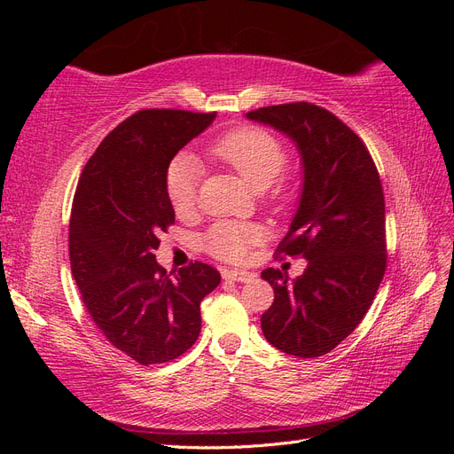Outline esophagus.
I'll return each mask as SVG.
<instances>
[{
  "label": "esophagus",
  "instance_id": "34e87169",
  "mask_svg": "<svg viewBox=\"0 0 454 454\" xmlns=\"http://www.w3.org/2000/svg\"><path fill=\"white\" fill-rule=\"evenodd\" d=\"M223 278L229 282H250L254 278V274L244 270H225Z\"/></svg>",
  "mask_w": 454,
  "mask_h": 454
}]
</instances>
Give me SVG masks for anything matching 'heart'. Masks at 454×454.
Returning <instances> with one entry per match:
<instances>
[{
  "mask_svg": "<svg viewBox=\"0 0 454 454\" xmlns=\"http://www.w3.org/2000/svg\"><path fill=\"white\" fill-rule=\"evenodd\" d=\"M210 155L235 170L244 184L255 191L272 185L286 160L282 142L269 130L257 127H242L219 136L210 145ZM199 180L200 164L193 155L182 153L168 164L164 187L177 215L193 212ZM259 240L261 231L255 225L225 222L208 231V235L204 237V246L215 257L237 263L246 257L250 246Z\"/></svg>",
  "mask_w": 454,
  "mask_h": 454,
  "instance_id": "heart-1",
  "label": "heart"
}]
</instances>
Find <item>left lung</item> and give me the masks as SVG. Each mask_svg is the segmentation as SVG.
Here are the masks:
<instances>
[{
    "label": "left lung",
    "mask_w": 454,
    "mask_h": 454,
    "mask_svg": "<svg viewBox=\"0 0 454 454\" xmlns=\"http://www.w3.org/2000/svg\"><path fill=\"white\" fill-rule=\"evenodd\" d=\"M246 119L290 138L303 185L280 252L307 259L301 277L265 269L274 290L261 329L297 358L333 350L362 322L387 267L384 195L364 142L327 109L309 102L255 109Z\"/></svg>",
    "instance_id": "left-lung-1"
}]
</instances>
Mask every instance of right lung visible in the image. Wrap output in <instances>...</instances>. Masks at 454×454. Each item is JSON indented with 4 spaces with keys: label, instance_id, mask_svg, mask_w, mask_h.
I'll list each match as a JSON object with an SVG mask.
<instances>
[{
    "label": "right lung",
    "instance_id": "obj_1",
    "mask_svg": "<svg viewBox=\"0 0 454 454\" xmlns=\"http://www.w3.org/2000/svg\"><path fill=\"white\" fill-rule=\"evenodd\" d=\"M215 114L145 109L109 132L79 177L70 219V261L83 303L106 339L142 365L195 345L200 301L222 282L195 261L174 278L155 259L174 223L164 176Z\"/></svg>",
    "mask_w": 454,
    "mask_h": 454
}]
</instances>
